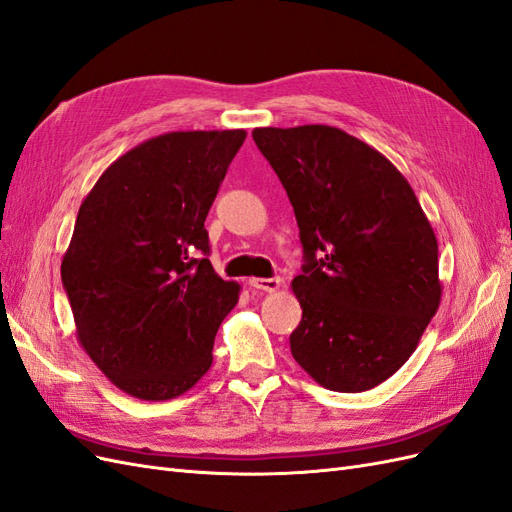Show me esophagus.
I'll list each match as a JSON object with an SVG mask.
<instances>
[{"instance_id": "1", "label": "esophagus", "mask_w": 512, "mask_h": 512, "mask_svg": "<svg viewBox=\"0 0 512 512\" xmlns=\"http://www.w3.org/2000/svg\"><path fill=\"white\" fill-rule=\"evenodd\" d=\"M280 284H282L280 277H252L250 280V286L262 292H275L280 288Z\"/></svg>"}]
</instances>
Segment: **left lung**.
<instances>
[{"label": "left lung", "instance_id": "left-lung-1", "mask_svg": "<svg viewBox=\"0 0 512 512\" xmlns=\"http://www.w3.org/2000/svg\"><path fill=\"white\" fill-rule=\"evenodd\" d=\"M303 243L290 352L320 386L369 391L391 378L436 316L438 241L406 177L344 130L256 128Z\"/></svg>", "mask_w": 512, "mask_h": 512}]
</instances>
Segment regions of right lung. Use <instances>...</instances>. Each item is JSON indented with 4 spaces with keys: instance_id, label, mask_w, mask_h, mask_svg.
I'll return each mask as SVG.
<instances>
[{
    "instance_id": "add662e5",
    "label": "right lung",
    "mask_w": 512,
    "mask_h": 512,
    "mask_svg": "<svg viewBox=\"0 0 512 512\" xmlns=\"http://www.w3.org/2000/svg\"><path fill=\"white\" fill-rule=\"evenodd\" d=\"M245 130L166 132L123 153L83 200L61 260L76 339L117 389L164 401L213 363L239 301L209 258L207 213Z\"/></svg>"
}]
</instances>
